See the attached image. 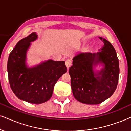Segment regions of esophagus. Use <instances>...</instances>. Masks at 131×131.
Instances as JSON below:
<instances>
[{
    "mask_svg": "<svg viewBox=\"0 0 131 131\" xmlns=\"http://www.w3.org/2000/svg\"><path fill=\"white\" fill-rule=\"evenodd\" d=\"M72 61L70 60V59H66V67H67V69H69L70 67V66H72Z\"/></svg>",
    "mask_w": 131,
    "mask_h": 131,
    "instance_id": "34e87169",
    "label": "esophagus"
}]
</instances>
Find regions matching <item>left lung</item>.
Returning <instances> with one entry per match:
<instances>
[{
  "label": "left lung",
  "mask_w": 131,
  "mask_h": 131,
  "mask_svg": "<svg viewBox=\"0 0 131 131\" xmlns=\"http://www.w3.org/2000/svg\"><path fill=\"white\" fill-rule=\"evenodd\" d=\"M99 38L104 43L99 51L77 54L69 70L74 97L84 104L103 102L112 96L118 83L120 67L115 48L104 38ZM98 65L102 67L100 71L95 69Z\"/></svg>",
  "instance_id": "1"
}]
</instances>
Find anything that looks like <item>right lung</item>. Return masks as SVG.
Segmentation results:
<instances>
[{
    "label": "right lung",
    "mask_w": 131,
    "mask_h": 131,
    "mask_svg": "<svg viewBox=\"0 0 131 131\" xmlns=\"http://www.w3.org/2000/svg\"><path fill=\"white\" fill-rule=\"evenodd\" d=\"M36 33L19 41L9 54L7 64L11 90L19 99L33 104L46 102L52 96L55 84L67 72L65 61L48 59L33 67L27 64V51L36 41Z\"/></svg>",
    "instance_id": "add662e5"
}]
</instances>
